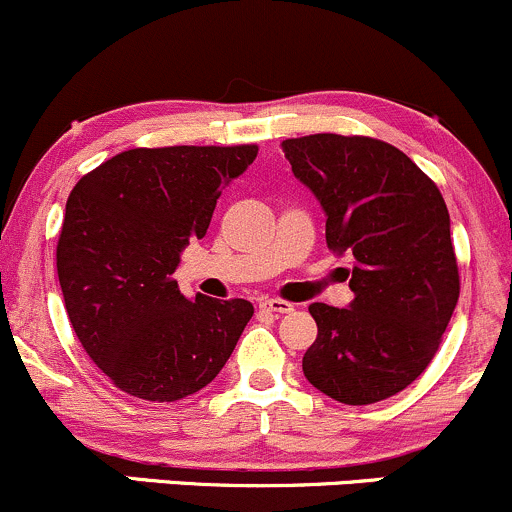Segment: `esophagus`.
Returning <instances> with one entry per match:
<instances>
[{
	"label": "esophagus",
	"instance_id": "34e87169",
	"mask_svg": "<svg viewBox=\"0 0 512 512\" xmlns=\"http://www.w3.org/2000/svg\"><path fill=\"white\" fill-rule=\"evenodd\" d=\"M258 310L263 312H273V315H288V312H293V305L285 300H261L258 302Z\"/></svg>",
	"mask_w": 512,
	"mask_h": 512
}]
</instances>
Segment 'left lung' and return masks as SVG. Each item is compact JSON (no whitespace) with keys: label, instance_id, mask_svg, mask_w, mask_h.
I'll use <instances>...</instances> for the list:
<instances>
[{"label":"left lung","instance_id":"1","mask_svg":"<svg viewBox=\"0 0 512 512\" xmlns=\"http://www.w3.org/2000/svg\"><path fill=\"white\" fill-rule=\"evenodd\" d=\"M283 151L327 214L329 249L354 256L351 305H310L317 339L302 371L344 405L386 400L430 366L459 300L442 192L371 136L310 134L285 139Z\"/></svg>","mask_w":512,"mask_h":512}]
</instances>
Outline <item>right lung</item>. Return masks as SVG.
Returning <instances> with one entry per match:
<instances>
[{"label":"right lung","mask_w":512,"mask_h":512,"mask_svg":"<svg viewBox=\"0 0 512 512\" xmlns=\"http://www.w3.org/2000/svg\"><path fill=\"white\" fill-rule=\"evenodd\" d=\"M256 153V144L131 148L70 192L56 249L65 310L82 349L124 393L151 403L197 393L254 317L249 300H188L173 273Z\"/></svg>","instance_id":"add662e5"}]
</instances>
